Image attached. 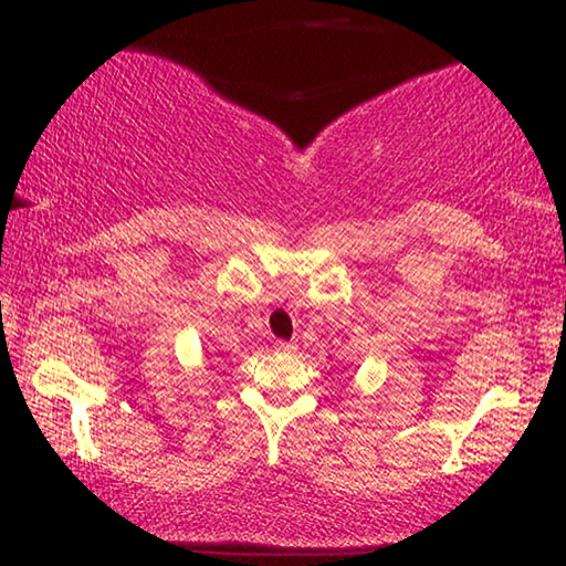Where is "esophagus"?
<instances>
[{"label": "esophagus", "instance_id": "34e87169", "mask_svg": "<svg viewBox=\"0 0 566 566\" xmlns=\"http://www.w3.org/2000/svg\"><path fill=\"white\" fill-rule=\"evenodd\" d=\"M274 349L276 352H284V354H292V352H296V344L294 342H274Z\"/></svg>", "mask_w": 566, "mask_h": 566}]
</instances>
